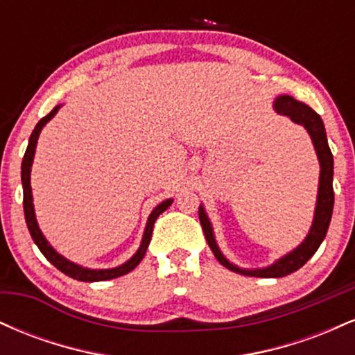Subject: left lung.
<instances>
[{
  "mask_svg": "<svg viewBox=\"0 0 355 355\" xmlns=\"http://www.w3.org/2000/svg\"><path fill=\"white\" fill-rule=\"evenodd\" d=\"M275 112L280 115H285L291 118L292 121H295L297 125H302L305 130L311 135L313 146H315L317 157L320 162V180H319V195H317V207H315V215H313V223L311 227V232L305 237V240L300 243L295 250H292L291 254H287L282 259H279L274 266L266 267V268H257V270H245V268H239L234 263H230L225 257L222 255V252L218 250L217 242L214 239V230H211L210 220L205 215L203 207L198 209V218H200L203 234H205L207 242L214 252V255L217 257V260L222 263L223 267H227L232 272H237V274L248 275V277H263V279H279V277H285L292 272L299 270L300 267H304L307 263V260L315 254L317 248L320 247L322 240L325 239L329 225H331L332 218V210H334V187H332V178H334V158L332 152L329 148L327 144V135H325L324 121L319 116V113H315L309 105L302 103V101H297L292 96L284 95L279 96L275 100Z\"/></svg>",
  "mask_w": 355,
  "mask_h": 355,
  "instance_id": "8db88e82",
  "label": "left lung"
}]
</instances>
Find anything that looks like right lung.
<instances>
[{"label":"right lung","instance_id":"1","mask_svg":"<svg viewBox=\"0 0 355 355\" xmlns=\"http://www.w3.org/2000/svg\"><path fill=\"white\" fill-rule=\"evenodd\" d=\"M58 108L60 107L53 108L46 116H43L42 120L36 123L33 133H31V137H30V141H28V148H26V152H24V157H23V164H21L23 209H24V218H26L28 230H30L31 239L35 240V243L38 245L40 250H42V254L46 257V259L50 260L53 266L58 268L60 272H63L64 275L71 277V279H75V280H81V282H100V280L116 279V277L128 274L130 270H133V268H135L138 263L141 262V259H144V255L146 252V247H148V243H150V239H152L155 220L158 218V215L164 214V211L168 209L170 205H172L173 200L162 202L160 205H158L157 209H155L152 214H150L140 248H138L137 254L133 255L132 259L128 260V262H125L123 266L115 267V268H107V270H89V268H83V267L76 266V263H73V262H70V260L64 259V257H61L58 252H55V248H53L50 243L46 242V239L43 237L42 230H40L38 223H36L35 209H33V195H31V185H30V173H31V164H33L35 148H36V141H38L40 132H42L43 126L46 125L53 116H55V113L58 112Z\"/></svg>","mask_w":355,"mask_h":355}]
</instances>
